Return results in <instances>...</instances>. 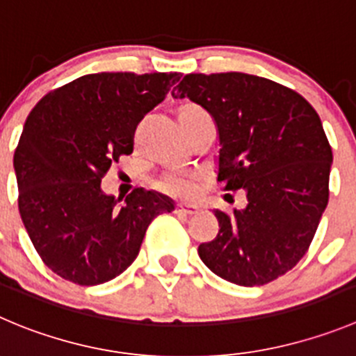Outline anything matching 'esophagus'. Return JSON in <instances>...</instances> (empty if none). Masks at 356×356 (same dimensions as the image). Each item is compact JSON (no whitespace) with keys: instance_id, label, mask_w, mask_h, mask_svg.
<instances>
[{"instance_id":"obj_1","label":"esophagus","mask_w":356,"mask_h":356,"mask_svg":"<svg viewBox=\"0 0 356 356\" xmlns=\"http://www.w3.org/2000/svg\"><path fill=\"white\" fill-rule=\"evenodd\" d=\"M177 212L179 214H184V216H193L198 212V205L195 204H179L177 205Z\"/></svg>"}]
</instances>
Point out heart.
Masks as SVG:
<instances>
[{
	"label": "heart",
	"mask_w": 356,
	"mask_h": 356,
	"mask_svg": "<svg viewBox=\"0 0 356 356\" xmlns=\"http://www.w3.org/2000/svg\"><path fill=\"white\" fill-rule=\"evenodd\" d=\"M198 181H200V177L195 172L172 170L159 179L158 188L165 193L172 195V197L188 198L197 193Z\"/></svg>",
	"instance_id": "obj_1"
}]
</instances>
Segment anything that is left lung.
Listing matches in <instances>:
<instances>
[{"label":"left lung","mask_w":356,"mask_h":356,"mask_svg":"<svg viewBox=\"0 0 356 356\" xmlns=\"http://www.w3.org/2000/svg\"><path fill=\"white\" fill-rule=\"evenodd\" d=\"M172 96L211 114L218 181L227 191L244 189L248 200L232 214L214 209L219 232L198 245L202 261L241 286L286 274L307 251L328 204L332 149L320 115L298 92L241 72L189 73Z\"/></svg>","instance_id":"left-lung-1"}]
</instances>
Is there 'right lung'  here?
Masks as SVG:
<instances>
[{"mask_svg": "<svg viewBox=\"0 0 356 356\" xmlns=\"http://www.w3.org/2000/svg\"><path fill=\"white\" fill-rule=\"evenodd\" d=\"M181 73H91L43 96L22 126L13 170L22 223L43 264L82 286L107 283L175 202L137 188L122 200L102 177L133 151V129Z\"/></svg>", "mask_w": 356, "mask_h": 356, "instance_id": "add662e5", "label": "right lung"}]
</instances>
